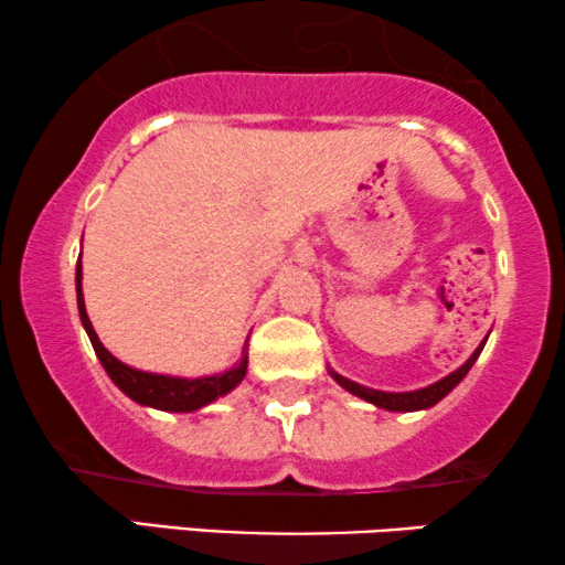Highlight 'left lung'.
I'll return each mask as SVG.
<instances>
[{
  "label": "left lung",
  "mask_w": 565,
  "mask_h": 565,
  "mask_svg": "<svg viewBox=\"0 0 565 565\" xmlns=\"http://www.w3.org/2000/svg\"><path fill=\"white\" fill-rule=\"evenodd\" d=\"M484 341H488V339H484ZM484 341H482L480 347L475 349V354L469 356V360L463 362V365H461L459 370H454L451 375L440 377L438 383L427 385V388H419V391H404V394H391V391H375V388H367V385H360V383L349 381V377L339 375V373H333V370H328V373H331L333 381L339 383L341 388H347L349 394H354V396L365 398V402L375 404V406H381V409H388V412H417V409H430V406L438 404L443 396L451 394V391L456 388V385H459V383L463 381V375H467L469 370H472L475 360H477V356H480V352H482Z\"/></svg>",
  "instance_id": "8db88e82"
}]
</instances>
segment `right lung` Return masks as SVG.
<instances>
[{"mask_svg": "<svg viewBox=\"0 0 565 565\" xmlns=\"http://www.w3.org/2000/svg\"><path fill=\"white\" fill-rule=\"evenodd\" d=\"M83 266L77 263L75 268V289H77V310H81L83 328L88 331V339L93 349H96V356L102 360L106 375L111 377L114 385H117L122 394H127L132 402L142 406H153V409L161 412H195L200 406L216 402L218 396H226L232 388H237L242 377L247 373V347L242 352L239 365L218 375L209 377H174V375H159V373H142V370H135L125 362H119L109 349H106L102 341H98L96 331H93L88 312H85L83 302Z\"/></svg>", "mask_w": 565, "mask_h": 565, "instance_id": "obj_1", "label": "right lung"}]
</instances>
